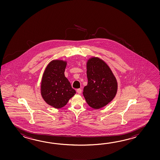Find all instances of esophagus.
Wrapping results in <instances>:
<instances>
[{
    "label": "esophagus",
    "mask_w": 160,
    "mask_h": 160,
    "mask_svg": "<svg viewBox=\"0 0 160 160\" xmlns=\"http://www.w3.org/2000/svg\"><path fill=\"white\" fill-rule=\"evenodd\" d=\"M77 92L78 94H81L82 89H81V88H78V89L77 90Z\"/></svg>",
    "instance_id": "obj_1"
}]
</instances>
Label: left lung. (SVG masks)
<instances>
[{
  "label": "left lung",
  "mask_w": 160,
  "mask_h": 160,
  "mask_svg": "<svg viewBox=\"0 0 160 160\" xmlns=\"http://www.w3.org/2000/svg\"><path fill=\"white\" fill-rule=\"evenodd\" d=\"M87 77L88 83L83 94L88 105L98 109L111 102L117 92V82L105 62L91 58L87 63Z\"/></svg>",
  "instance_id": "obj_1"
}]
</instances>
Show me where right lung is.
<instances>
[{"label": "right lung", "mask_w": 160, "mask_h": 160, "mask_svg": "<svg viewBox=\"0 0 160 160\" xmlns=\"http://www.w3.org/2000/svg\"><path fill=\"white\" fill-rule=\"evenodd\" d=\"M66 66V62L51 61L46 68L41 83L43 98L48 105L57 109L66 105L76 92L65 77Z\"/></svg>", "instance_id": "1"}]
</instances>
